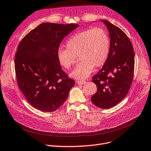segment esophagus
<instances>
[{"label":"esophagus","instance_id":"obj_1","mask_svg":"<svg viewBox=\"0 0 151 151\" xmlns=\"http://www.w3.org/2000/svg\"><path fill=\"white\" fill-rule=\"evenodd\" d=\"M77 83L79 85H83V84H85L86 83V82L85 81H77Z\"/></svg>","mask_w":151,"mask_h":151}]
</instances>
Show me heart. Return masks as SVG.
<instances>
[{
	"mask_svg": "<svg viewBox=\"0 0 151 151\" xmlns=\"http://www.w3.org/2000/svg\"><path fill=\"white\" fill-rule=\"evenodd\" d=\"M66 47L60 48L57 52L59 63L69 69L79 55L81 61L70 76L75 79H85L92 73L94 66L100 68L106 63L110 49V40L104 28H88L72 35L66 42Z\"/></svg>",
	"mask_w": 151,
	"mask_h": 151,
	"instance_id": "heart-1",
	"label": "heart"
}]
</instances>
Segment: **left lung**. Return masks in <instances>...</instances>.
<instances>
[{
  "label": "left lung",
  "instance_id": "1",
  "mask_svg": "<svg viewBox=\"0 0 151 151\" xmlns=\"http://www.w3.org/2000/svg\"><path fill=\"white\" fill-rule=\"evenodd\" d=\"M101 22L109 32L110 49L106 63L92 77L97 92L91 100L95 106L106 109L116 105L129 92L134 76V52L124 32L106 20Z\"/></svg>",
  "mask_w": 151,
  "mask_h": 151
}]
</instances>
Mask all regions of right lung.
<instances>
[{
    "label": "right lung",
    "mask_w": 151,
    "mask_h": 151,
    "mask_svg": "<svg viewBox=\"0 0 151 151\" xmlns=\"http://www.w3.org/2000/svg\"><path fill=\"white\" fill-rule=\"evenodd\" d=\"M79 25L42 23L17 47L15 70L18 86L28 103L41 111L56 110L75 85L61 69L57 52L63 38Z\"/></svg>",
    "instance_id": "right-lung-1"
}]
</instances>
